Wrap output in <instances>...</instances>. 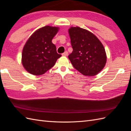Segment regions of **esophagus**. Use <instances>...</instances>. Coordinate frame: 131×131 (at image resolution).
Returning a JSON list of instances; mask_svg holds the SVG:
<instances>
[{
    "instance_id": "obj_1",
    "label": "esophagus",
    "mask_w": 131,
    "mask_h": 131,
    "mask_svg": "<svg viewBox=\"0 0 131 131\" xmlns=\"http://www.w3.org/2000/svg\"><path fill=\"white\" fill-rule=\"evenodd\" d=\"M62 55L63 56H67V55H68V52H67V51H66V52H64V53H63Z\"/></svg>"
}]
</instances>
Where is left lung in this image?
<instances>
[{"instance_id": "1", "label": "left lung", "mask_w": 131, "mask_h": 131, "mask_svg": "<svg viewBox=\"0 0 131 131\" xmlns=\"http://www.w3.org/2000/svg\"><path fill=\"white\" fill-rule=\"evenodd\" d=\"M73 49L68 58L73 67L85 76H94L104 68L106 62L104 47L90 31L79 27L68 29Z\"/></svg>"}]
</instances>
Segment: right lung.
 I'll return each instance as SVG.
<instances>
[{
    "mask_svg": "<svg viewBox=\"0 0 131 131\" xmlns=\"http://www.w3.org/2000/svg\"><path fill=\"white\" fill-rule=\"evenodd\" d=\"M58 30L57 27L46 26L37 30L28 39L22 53V64L28 72L34 75L45 74L61 57L52 42Z\"/></svg>",
    "mask_w": 131,
    "mask_h": 131,
    "instance_id": "add662e5",
    "label": "right lung"
}]
</instances>
